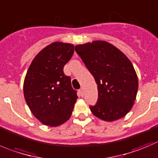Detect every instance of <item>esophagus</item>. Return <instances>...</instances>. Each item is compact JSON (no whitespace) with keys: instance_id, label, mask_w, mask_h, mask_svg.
Returning a JSON list of instances; mask_svg holds the SVG:
<instances>
[{"instance_id":"34e87169","label":"esophagus","mask_w":158,"mask_h":158,"mask_svg":"<svg viewBox=\"0 0 158 158\" xmlns=\"http://www.w3.org/2000/svg\"><path fill=\"white\" fill-rule=\"evenodd\" d=\"M79 93H80V94L81 95H83V93H84V89H83V88H80V89H79Z\"/></svg>"}]
</instances>
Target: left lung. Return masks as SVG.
I'll use <instances>...</instances> for the list:
<instances>
[{
	"mask_svg": "<svg viewBox=\"0 0 158 158\" xmlns=\"http://www.w3.org/2000/svg\"><path fill=\"white\" fill-rule=\"evenodd\" d=\"M75 50L97 84L98 99L89 106L93 114L107 122L123 118L138 90V78L129 58L106 41L80 44Z\"/></svg>",
	"mask_w": 158,
	"mask_h": 158,
	"instance_id": "left-lung-1",
	"label": "left lung"
}]
</instances>
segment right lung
<instances>
[{"instance_id": "obj_1", "label": "right lung", "mask_w": 158, "mask_h": 158, "mask_svg": "<svg viewBox=\"0 0 158 158\" xmlns=\"http://www.w3.org/2000/svg\"><path fill=\"white\" fill-rule=\"evenodd\" d=\"M73 53L72 44L52 43L35 57L26 73L25 100L33 115L46 126H60L72 113L77 91L63 69Z\"/></svg>"}]
</instances>
